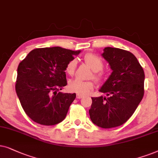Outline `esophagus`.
Instances as JSON below:
<instances>
[{
	"mask_svg": "<svg viewBox=\"0 0 158 158\" xmlns=\"http://www.w3.org/2000/svg\"><path fill=\"white\" fill-rule=\"evenodd\" d=\"M83 98V96L81 95V94H77V99H81V98Z\"/></svg>",
	"mask_w": 158,
	"mask_h": 158,
	"instance_id": "esophagus-1",
	"label": "esophagus"
}]
</instances>
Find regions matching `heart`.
Returning <instances> with one entry per match:
<instances>
[{
  "instance_id": "obj_1",
  "label": "heart",
  "mask_w": 158,
  "mask_h": 158,
  "mask_svg": "<svg viewBox=\"0 0 158 158\" xmlns=\"http://www.w3.org/2000/svg\"><path fill=\"white\" fill-rule=\"evenodd\" d=\"M85 61L89 66L94 72H95L94 78L99 79L101 77L100 73H98L103 69L104 64L100 57L94 54H87L85 56ZM77 61L76 59L70 60L66 65V72L69 75L72 76L75 72ZM94 83L91 81H83L79 79H74L69 81L68 88L69 91L76 92L79 94H87L93 89Z\"/></svg>"
}]
</instances>
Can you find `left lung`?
Instances as JSON below:
<instances>
[{"label": "left lung", "mask_w": 158, "mask_h": 158, "mask_svg": "<svg viewBox=\"0 0 158 158\" xmlns=\"http://www.w3.org/2000/svg\"><path fill=\"white\" fill-rule=\"evenodd\" d=\"M101 56L112 73L99 91L106 97L92 98L89 110L92 123L103 129L119 127L133 115L144 96V72L134 55L106 47Z\"/></svg>", "instance_id": "8db88e82"}]
</instances>
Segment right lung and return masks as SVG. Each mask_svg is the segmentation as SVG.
<instances>
[{"label":"right lung","mask_w":158,"mask_h":158,"mask_svg":"<svg viewBox=\"0 0 158 158\" xmlns=\"http://www.w3.org/2000/svg\"><path fill=\"white\" fill-rule=\"evenodd\" d=\"M80 52L60 47L36 48L19 64L16 94L32 121L52 126L66 118L76 94L63 93L59 89L67 85L66 65Z\"/></svg>","instance_id":"right-lung-1"}]
</instances>
